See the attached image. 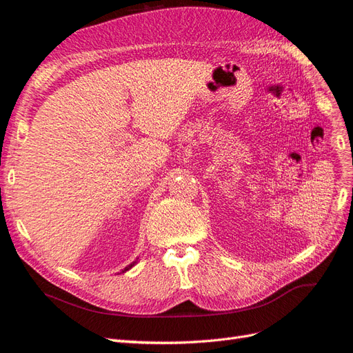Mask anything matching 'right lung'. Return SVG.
Here are the masks:
<instances>
[{
    "label": "right lung",
    "mask_w": 353,
    "mask_h": 353,
    "mask_svg": "<svg viewBox=\"0 0 353 353\" xmlns=\"http://www.w3.org/2000/svg\"><path fill=\"white\" fill-rule=\"evenodd\" d=\"M134 265H135V262H132V263H131V265H128V266H126V268H125V270H123V271H122V272H126V271H128V270H131V268H132V266H134Z\"/></svg>",
    "instance_id": "1"
}]
</instances>
